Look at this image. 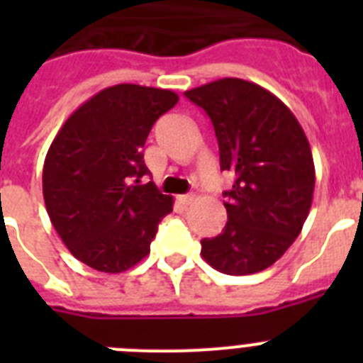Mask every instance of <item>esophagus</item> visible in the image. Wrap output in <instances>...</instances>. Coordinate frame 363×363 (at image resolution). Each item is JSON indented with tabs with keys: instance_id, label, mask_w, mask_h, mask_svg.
I'll return each mask as SVG.
<instances>
[{
	"instance_id": "obj_1",
	"label": "esophagus",
	"mask_w": 363,
	"mask_h": 363,
	"mask_svg": "<svg viewBox=\"0 0 363 363\" xmlns=\"http://www.w3.org/2000/svg\"><path fill=\"white\" fill-rule=\"evenodd\" d=\"M178 201L182 205H191L194 201V194H182V196H178Z\"/></svg>"
}]
</instances>
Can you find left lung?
Segmentation results:
<instances>
[{
  "mask_svg": "<svg viewBox=\"0 0 363 363\" xmlns=\"http://www.w3.org/2000/svg\"><path fill=\"white\" fill-rule=\"evenodd\" d=\"M211 118L221 171L234 176L225 229L201 240V256L223 274L271 267L293 245L311 211L314 162L301 125L264 86L223 78L185 92Z\"/></svg>",
  "mask_w": 363,
  "mask_h": 363,
  "instance_id": "8db88e82",
  "label": "left lung"
}]
</instances>
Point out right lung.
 <instances>
[{"label": "right lung", "instance_id": "add662e5", "mask_svg": "<svg viewBox=\"0 0 363 363\" xmlns=\"http://www.w3.org/2000/svg\"><path fill=\"white\" fill-rule=\"evenodd\" d=\"M178 94L134 83L107 86L57 130L43 165V198L54 229L74 258L101 272L129 271L150 252L172 196L152 182L143 145Z\"/></svg>", "mask_w": 363, "mask_h": 363}]
</instances>
